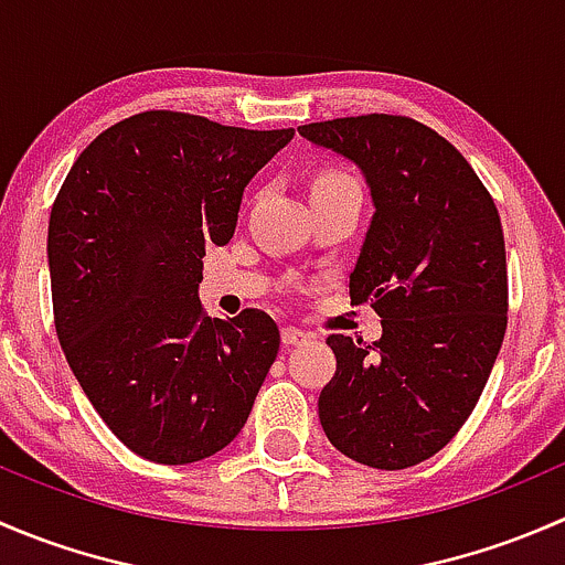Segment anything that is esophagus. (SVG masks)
Masks as SVG:
<instances>
[{
	"instance_id": "1",
	"label": "esophagus",
	"mask_w": 565,
	"mask_h": 565,
	"mask_svg": "<svg viewBox=\"0 0 565 565\" xmlns=\"http://www.w3.org/2000/svg\"><path fill=\"white\" fill-rule=\"evenodd\" d=\"M281 341H284V347H298V344H306V341H311V333L287 324V328H281Z\"/></svg>"
}]
</instances>
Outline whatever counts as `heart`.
<instances>
[{
	"label": "heart",
	"mask_w": 565,
	"mask_h": 565,
	"mask_svg": "<svg viewBox=\"0 0 565 565\" xmlns=\"http://www.w3.org/2000/svg\"><path fill=\"white\" fill-rule=\"evenodd\" d=\"M339 180H350V177H344V174H324L319 182H339Z\"/></svg>",
	"instance_id": "b5f03b06"
}]
</instances>
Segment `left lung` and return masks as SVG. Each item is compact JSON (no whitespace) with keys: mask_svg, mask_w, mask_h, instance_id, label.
I'll use <instances>...</instances> for the list:
<instances>
[{"mask_svg":"<svg viewBox=\"0 0 565 565\" xmlns=\"http://www.w3.org/2000/svg\"><path fill=\"white\" fill-rule=\"evenodd\" d=\"M298 134L355 163L372 196L352 303L374 306V344L328 335L335 374L319 424L344 457L404 470L435 457L476 407L505 333L509 276L498 207L440 134L369 114Z\"/></svg>","mask_w":565,"mask_h":565,"instance_id":"8db88e82","label":"left lung"}]
</instances>
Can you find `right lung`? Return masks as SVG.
Listing matches in <instances>:
<instances>
[{
  "mask_svg": "<svg viewBox=\"0 0 565 565\" xmlns=\"http://www.w3.org/2000/svg\"><path fill=\"white\" fill-rule=\"evenodd\" d=\"M292 136L145 111L104 130L62 182L49 221L56 335L139 457L191 465L246 426L281 335L265 311L204 315L202 259L232 241L250 177Z\"/></svg>",
  "mask_w": 565,
  "mask_h": 565,
  "instance_id": "1",
  "label": "right lung"
}]
</instances>
